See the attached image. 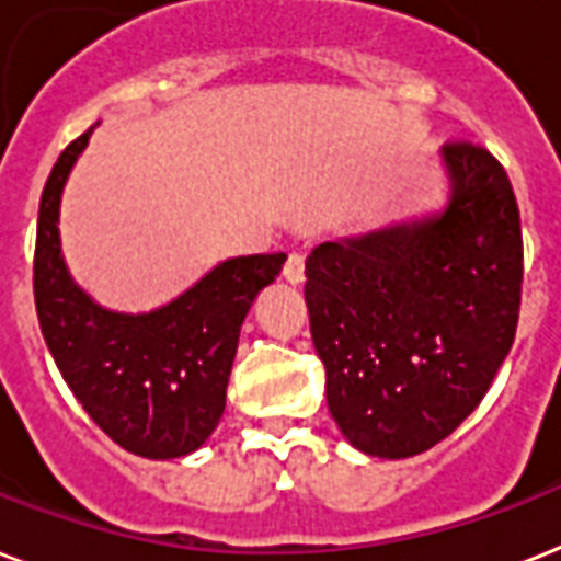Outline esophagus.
Returning <instances> with one entry per match:
<instances>
[{"label":"esophagus","mask_w":561,"mask_h":561,"mask_svg":"<svg viewBox=\"0 0 561 561\" xmlns=\"http://www.w3.org/2000/svg\"><path fill=\"white\" fill-rule=\"evenodd\" d=\"M285 279L290 285H299L305 279V256L302 253H290L288 262H285Z\"/></svg>","instance_id":"obj_1"}]
</instances>
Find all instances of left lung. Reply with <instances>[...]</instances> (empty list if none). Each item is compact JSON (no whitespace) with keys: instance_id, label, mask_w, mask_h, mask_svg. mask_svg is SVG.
I'll return each mask as SVG.
<instances>
[{"instance_id":"left-lung-1","label":"left lung","mask_w":561,"mask_h":561,"mask_svg":"<svg viewBox=\"0 0 561 561\" xmlns=\"http://www.w3.org/2000/svg\"><path fill=\"white\" fill-rule=\"evenodd\" d=\"M453 195L440 213L305 262L328 412L359 453L409 458L453 435L481 403L518 325L525 248L504 167L484 147H444Z\"/></svg>"}]
</instances>
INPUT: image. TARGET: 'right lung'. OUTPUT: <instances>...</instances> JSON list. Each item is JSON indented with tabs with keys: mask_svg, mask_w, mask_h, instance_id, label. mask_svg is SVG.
Here are the masks:
<instances>
[{
	"mask_svg": "<svg viewBox=\"0 0 561 561\" xmlns=\"http://www.w3.org/2000/svg\"><path fill=\"white\" fill-rule=\"evenodd\" d=\"M91 131L62 149L45 181L34 250L36 317L59 375L108 438L144 458H181L221 421L241 322L288 256L227 259L158 311L100 308L68 276L57 230L62 186Z\"/></svg>",
	"mask_w": 561,
	"mask_h": 561,
	"instance_id": "obj_1",
	"label": "right lung"
}]
</instances>
